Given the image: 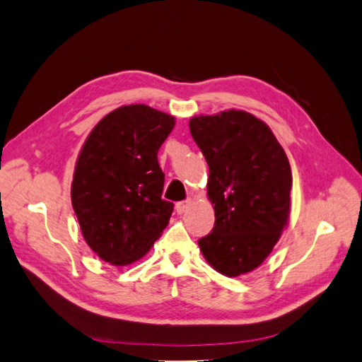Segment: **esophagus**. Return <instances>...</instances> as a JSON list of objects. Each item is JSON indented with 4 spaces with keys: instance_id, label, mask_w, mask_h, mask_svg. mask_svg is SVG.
Listing matches in <instances>:
<instances>
[{
    "instance_id": "1",
    "label": "esophagus",
    "mask_w": 362,
    "mask_h": 362,
    "mask_svg": "<svg viewBox=\"0 0 362 362\" xmlns=\"http://www.w3.org/2000/svg\"><path fill=\"white\" fill-rule=\"evenodd\" d=\"M191 206V200H183L179 202L177 205H175V211H177V214H183V212H187V209Z\"/></svg>"
}]
</instances>
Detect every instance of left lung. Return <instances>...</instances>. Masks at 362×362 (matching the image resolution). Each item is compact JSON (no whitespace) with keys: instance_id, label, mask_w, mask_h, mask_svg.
<instances>
[{"instance_id":"obj_1","label":"left lung","mask_w":362,"mask_h":362,"mask_svg":"<svg viewBox=\"0 0 362 362\" xmlns=\"http://www.w3.org/2000/svg\"><path fill=\"white\" fill-rule=\"evenodd\" d=\"M189 132L209 166L212 233L199 240L209 266L240 276L260 266L291 216L292 171L280 142L262 119L243 110L194 116Z\"/></svg>"}]
</instances>
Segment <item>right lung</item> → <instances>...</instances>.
Instances as JSON below:
<instances>
[{"mask_svg":"<svg viewBox=\"0 0 362 362\" xmlns=\"http://www.w3.org/2000/svg\"><path fill=\"white\" fill-rule=\"evenodd\" d=\"M175 119L144 104L102 117L75 165L71 205L81 233L100 260L137 262L170 223L174 205L162 199L165 174L157 151Z\"/></svg>","mask_w":362,"mask_h":362,"instance_id":"1","label":"right lung"}]
</instances>
